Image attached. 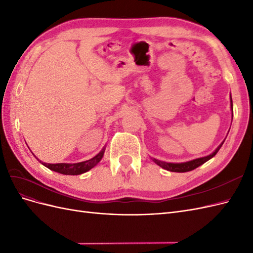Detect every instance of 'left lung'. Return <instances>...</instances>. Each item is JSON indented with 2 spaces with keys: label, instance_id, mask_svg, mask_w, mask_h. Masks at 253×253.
<instances>
[{
  "label": "left lung",
  "instance_id": "left-lung-1",
  "mask_svg": "<svg viewBox=\"0 0 253 253\" xmlns=\"http://www.w3.org/2000/svg\"><path fill=\"white\" fill-rule=\"evenodd\" d=\"M231 97V96H230ZM231 108H232V99H231ZM233 111V110H232ZM225 141V140H224ZM224 141L220 143L219 147L214 151L212 154L206 156V157H202V158H197L194 160H191V162H187V163H181V164H172V163H165V162H160V160L157 159H153L155 162V164H157L159 167H162L163 169L171 171V172H178V173H183V172H189L192 171L194 169H196L197 167L202 166L203 164H205L206 162H208L209 159H211L213 156H215L216 153L218 152V150L220 149L221 145H223Z\"/></svg>",
  "mask_w": 253,
  "mask_h": 253
}]
</instances>
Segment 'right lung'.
<instances>
[{
  "instance_id": "1",
  "label": "right lung",
  "mask_w": 253,
  "mask_h": 253,
  "mask_svg": "<svg viewBox=\"0 0 253 253\" xmlns=\"http://www.w3.org/2000/svg\"><path fill=\"white\" fill-rule=\"evenodd\" d=\"M104 154V148L102 151L97 154L95 157H93L86 162H82L78 164H45L42 163L43 166L48 168L49 170L55 171L64 175H79L82 173H85L91 168H94L99 162H100L102 156ZM41 163V162H40Z\"/></svg>"
}]
</instances>
